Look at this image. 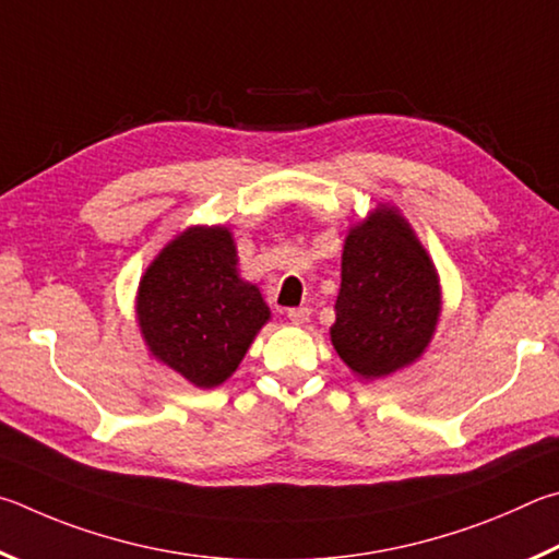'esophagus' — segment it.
I'll return each mask as SVG.
<instances>
[{
    "label": "esophagus",
    "mask_w": 559,
    "mask_h": 559,
    "mask_svg": "<svg viewBox=\"0 0 559 559\" xmlns=\"http://www.w3.org/2000/svg\"><path fill=\"white\" fill-rule=\"evenodd\" d=\"M309 314H311V311H309L307 307H299V309H289V311H287L289 321H292V324H297V326L307 324V321H309Z\"/></svg>",
    "instance_id": "1"
}]
</instances>
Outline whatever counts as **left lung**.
<instances>
[{
    "mask_svg": "<svg viewBox=\"0 0 559 559\" xmlns=\"http://www.w3.org/2000/svg\"><path fill=\"white\" fill-rule=\"evenodd\" d=\"M331 344L350 373L388 378L425 356L442 317L432 258L395 205L378 203L348 228Z\"/></svg>",
    "mask_w": 559,
    "mask_h": 559,
    "instance_id": "obj_1",
    "label": "left lung"
}]
</instances>
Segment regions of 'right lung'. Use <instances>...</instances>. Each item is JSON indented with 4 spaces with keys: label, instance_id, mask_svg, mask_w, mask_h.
Masks as SVG:
<instances>
[{
    "label": "right lung",
    "instance_id": "obj_1",
    "mask_svg": "<svg viewBox=\"0 0 559 559\" xmlns=\"http://www.w3.org/2000/svg\"><path fill=\"white\" fill-rule=\"evenodd\" d=\"M134 314L154 360L211 390L238 370L270 307L238 274L228 225H189L144 270Z\"/></svg>",
    "mask_w": 559,
    "mask_h": 559
}]
</instances>
